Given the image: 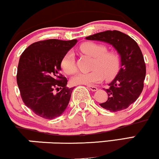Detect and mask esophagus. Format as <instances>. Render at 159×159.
I'll use <instances>...</instances> for the list:
<instances>
[{
  "label": "esophagus",
  "instance_id": "esophagus-1",
  "mask_svg": "<svg viewBox=\"0 0 159 159\" xmlns=\"http://www.w3.org/2000/svg\"><path fill=\"white\" fill-rule=\"evenodd\" d=\"M88 87H89V89H90V90H92V91H96L98 90V88L96 87H94V86H88Z\"/></svg>",
  "mask_w": 159,
  "mask_h": 159
}]
</instances>
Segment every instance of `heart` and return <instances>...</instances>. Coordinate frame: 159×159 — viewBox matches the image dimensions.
Here are the masks:
<instances>
[{
  "instance_id": "heart-1",
  "label": "heart",
  "mask_w": 159,
  "mask_h": 159,
  "mask_svg": "<svg viewBox=\"0 0 159 159\" xmlns=\"http://www.w3.org/2000/svg\"><path fill=\"white\" fill-rule=\"evenodd\" d=\"M82 53L93 57V70L89 72H79L71 79L74 85H93L101 81L104 78L108 80L114 78L120 69V57L114 52H107L106 45L93 42H87L80 46ZM61 68L67 75L75 72L76 65L73 52H69L63 56Z\"/></svg>"
}]
</instances>
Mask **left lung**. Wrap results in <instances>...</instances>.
Wrapping results in <instances>:
<instances>
[{
	"mask_svg": "<svg viewBox=\"0 0 159 159\" xmlns=\"http://www.w3.org/2000/svg\"><path fill=\"white\" fill-rule=\"evenodd\" d=\"M86 39L107 43L116 49L120 57L121 67L108 84L107 100L99 104L107 111L116 112L138 99L143 88L146 65L138 43L127 34L118 30H106L86 37Z\"/></svg>",
	"mask_w": 159,
	"mask_h": 159,
	"instance_id": "obj_1",
	"label": "left lung"
}]
</instances>
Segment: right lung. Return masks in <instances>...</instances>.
<instances>
[{
  "label": "right lung",
  "mask_w": 159,
  "mask_h": 159,
  "mask_svg": "<svg viewBox=\"0 0 159 159\" xmlns=\"http://www.w3.org/2000/svg\"><path fill=\"white\" fill-rule=\"evenodd\" d=\"M77 39H47L33 43L20 57L17 84L24 103L45 119L58 117L68 106L74 87L61 74L63 56Z\"/></svg>",
  "instance_id": "1"
}]
</instances>
